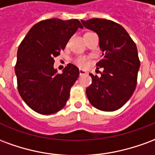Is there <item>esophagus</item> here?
Here are the masks:
<instances>
[{
    "label": "esophagus",
    "instance_id": "1",
    "mask_svg": "<svg viewBox=\"0 0 155 155\" xmlns=\"http://www.w3.org/2000/svg\"><path fill=\"white\" fill-rule=\"evenodd\" d=\"M79 71H80V75H83V74H85L86 73H87V72L84 71V70H82V69H80Z\"/></svg>",
    "mask_w": 155,
    "mask_h": 155
}]
</instances>
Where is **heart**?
<instances>
[{"mask_svg":"<svg viewBox=\"0 0 155 155\" xmlns=\"http://www.w3.org/2000/svg\"><path fill=\"white\" fill-rule=\"evenodd\" d=\"M75 64H77L78 66L80 67H86L88 64H89V61H88L87 57L85 56H79L75 59Z\"/></svg>","mask_w":155,"mask_h":155,"instance_id":"obj_1","label":"heart"}]
</instances>
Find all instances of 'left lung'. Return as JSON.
Instances as JSON below:
<instances>
[{
    "mask_svg": "<svg viewBox=\"0 0 155 155\" xmlns=\"http://www.w3.org/2000/svg\"><path fill=\"white\" fill-rule=\"evenodd\" d=\"M81 22L99 36L102 59L96 65L104 68L101 77L90 74L92 84L86 89L88 100L101 110H119L136 87L140 66L136 45L123 26L112 21L94 18Z\"/></svg>",
    "mask_w": 155,
    "mask_h": 155,
    "instance_id": "8db88e82",
    "label": "left lung"
}]
</instances>
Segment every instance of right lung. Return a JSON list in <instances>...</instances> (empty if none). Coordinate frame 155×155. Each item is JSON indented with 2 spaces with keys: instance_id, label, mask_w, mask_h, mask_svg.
Listing matches in <instances>:
<instances>
[{
  "instance_id": "1",
  "label": "right lung",
  "mask_w": 155,
  "mask_h": 155,
  "mask_svg": "<svg viewBox=\"0 0 155 155\" xmlns=\"http://www.w3.org/2000/svg\"><path fill=\"white\" fill-rule=\"evenodd\" d=\"M78 28L83 25L76 19L41 21L32 26L19 46L15 66L19 94L39 114L61 110L79 77V69L74 64H67L62 74L54 68V58L61 54Z\"/></svg>"
}]
</instances>
